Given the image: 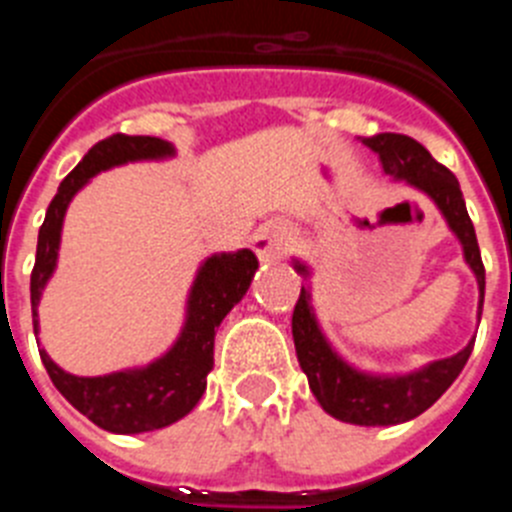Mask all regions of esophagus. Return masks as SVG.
Masks as SVG:
<instances>
[{
  "mask_svg": "<svg viewBox=\"0 0 512 512\" xmlns=\"http://www.w3.org/2000/svg\"><path fill=\"white\" fill-rule=\"evenodd\" d=\"M289 241H292V230L284 223L271 220V223H264L256 233H253L251 246L261 261H274L282 259V253L287 251Z\"/></svg>",
  "mask_w": 512,
  "mask_h": 512,
  "instance_id": "obj_1",
  "label": "esophagus"
}]
</instances>
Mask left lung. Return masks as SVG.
Wrapping results in <instances>:
<instances>
[{
  "label": "left lung",
  "instance_id": "left-lung-1",
  "mask_svg": "<svg viewBox=\"0 0 512 512\" xmlns=\"http://www.w3.org/2000/svg\"><path fill=\"white\" fill-rule=\"evenodd\" d=\"M366 146L379 153L384 171L395 179H405L418 187L438 205L449 228L459 235L464 256L479 282V305L485 302V264L479 256V243L474 225L469 220L467 205L461 197L459 179L446 166H441L418 140L400 133H379L366 140ZM297 271L305 266L297 264ZM292 338H295L297 359L307 374L312 395L318 397L323 410L343 423L354 425H395L415 418L428 410L443 392L449 390L469 361L474 341L451 359L433 361L423 372L408 377H369L348 364H343L320 333L315 315L310 310V289L302 284L292 312Z\"/></svg>",
  "mask_w": 512,
  "mask_h": 512
}]
</instances>
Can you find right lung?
<instances>
[{
    "mask_svg": "<svg viewBox=\"0 0 512 512\" xmlns=\"http://www.w3.org/2000/svg\"><path fill=\"white\" fill-rule=\"evenodd\" d=\"M174 153V148L151 135L115 133L99 140L81 158L58 187L56 197L48 205L45 220L38 233V253L30 274V302H33V328L38 333V300L45 282L56 269L61 223L71 197L79 192L87 179L110 166L158 158ZM259 269L256 253L243 248L235 253L210 256L197 274V282L189 295V312L182 336L164 359L153 361L146 369L115 372L104 377H74L58 369L45 351H40L45 372L66 400L87 415L94 425L112 433L156 431L179 418L200 402L207 387V374L215 364V328L233 310V305L246 295L253 271Z\"/></svg>",
    "mask_w": 512,
    "mask_h": 512,
    "instance_id": "right-lung-1",
    "label": "right lung"
}]
</instances>
